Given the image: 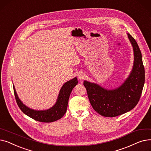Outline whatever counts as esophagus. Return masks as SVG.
Listing matches in <instances>:
<instances>
[{"label": "esophagus", "mask_w": 151, "mask_h": 151, "mask_svg": "<svg viewBox=\"0 0 151 151\" xmlns=\"http://www.w3.org/2000/svg\"><path fill=\"white\" fill-rule=\"evenodd\" d=\"M78 78L79 80H83V79L85 78V75H84L83 73H82V72L79 73L78 74Z\"/></svg>", "instance_id": "obj_1"}]
</instances>
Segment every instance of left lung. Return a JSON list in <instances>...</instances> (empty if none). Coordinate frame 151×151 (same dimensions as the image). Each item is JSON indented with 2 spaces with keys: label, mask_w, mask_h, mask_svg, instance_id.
<instances>
[{
  "label": "left lung",
  "mask_w": 151,
  "mask_h": 151,
  "mask_svg": "<svg viewBox=\"0 0 151 151\" xmlns=\"http://www.w3.org/2000/svg\"><path fill=\"white\" fill-rule=\"evenodd\" d=\"M133 46L134 62L127 79L119 88L106 89L100 85L84 81V86L93 109L100 115L113 117L123 114L135 107L145 81V71L139 47L133 37L127 34Z\"/></svg>",
  "instance_id": "8db88e82"
}]
</instances>
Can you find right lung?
Segmentation results:
<instances>
[{
    "label": "right lung",
    "instance_id": "right-lung-1",
    "mask_svg": "<svg viewBox=\"0 0 151 151\" xmlns=\"http://www.w3.org/2000/svg\"><path fill=\"white\" fill-rule=\"evenodd\" d=\"M77 78L66 82L61 88L56 102L51 108L46 110H34L26 106L19 99L13 85L14 93L17 103L22 111L32 118L33 119L42 122H52L58 121L67 111L68 99L71 91L78 84Z\"/></svg>",
    "mask_w": 151,
    "mask_h": 151
}]
</instances>
